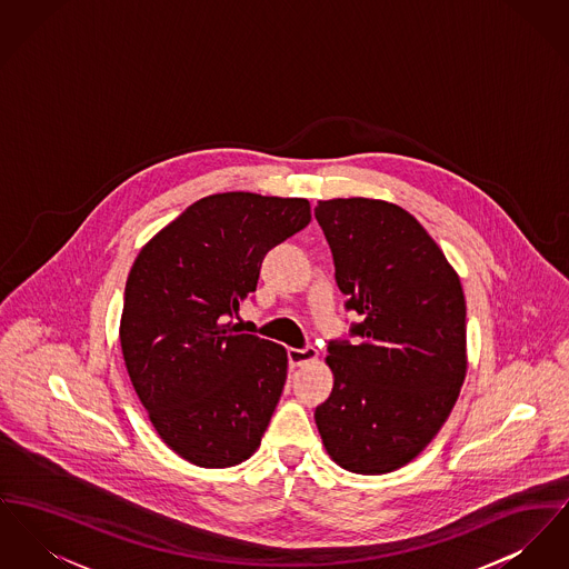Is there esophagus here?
<instances>
[{
  "label": "esophagus",
  "instance_id": "obj_1",
  "mask_svg": "<svg viewBox=\"0 0 569 569\" xmlns=\"http://www.w3.org/2000/svg\"><path fill=\"white\" fill-rule=\"evenodd\" d=\"M318 359V350L313 346H305V348H288V361L292 368H301L311 361Z\"/></svg>",
  "mask_w": 569,
  "mask_h": 569
}]
</instances>
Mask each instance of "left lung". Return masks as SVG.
Wrapping results in <instances>:
<instances>
[{
  "instance_id": "8db88e82",
  "label": "left lung",
  "mask_w": 569,
  "mask_h": 569,
  "mask_svg": "<svg viewBox=\"0 0 569 569\" xmlns=\"http://www.w3.org/2000/svg\"><path fill=\"white\" fill-rule=\"evenodd\" d=\"M337 288L361 322L329 341L333 391L316 426L335 462L361 475L408 465L447 421L467 373L460 277L423 226L389 201H318Z\"/></svg>"
}]
</instances>
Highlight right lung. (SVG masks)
Wrapping results in <instances>:
<instances>
[{"instance_id": "1", "label": "right lung", "mask_w": 569, "mask_h": 569, "mask_svg": "<svg viewBox=\"0 0 569 569\" xmlns=\"http://www.w3.org/2000/svg\"><path fill=\"white\" fill-rule=\"evenodd\" d=\"M311 221L309 201L217 193L191 203L137 256L120 343L154 430L191 465H240L281 398L286 348L228 322L272 247Z\"/></svg>"}]
</instances>
